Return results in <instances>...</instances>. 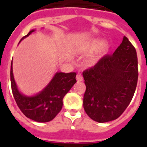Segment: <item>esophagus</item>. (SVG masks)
Masks as SVG:
<instances>
[{"label": "esophagus", "mask_w": 147, "mask_h": 147, "mask_svg": "<svg viewBox=\"0 0 147 147\" xmlns=\"http://www.w3.org/2000/svg\"><path fill=\"white\" fill-rule=\"evenodd\" d=\"M76 79H77V81H78V82H82V81L83 80L82 76L80 73H78V75L76 76Z\"/></svg>", "instance_id": "esophagus-1"}]
</instances>
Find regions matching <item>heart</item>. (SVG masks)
Segmentation results:
<instances>
[{"label":"heart","instance_id":"obj_1","mask_svg":"<svg viewBox=\"0 0 147 147\" xmlns=\"http://www.w3.org/2000/svg\"><path fill=\"white\" fill-rule=\"evenodd\" d=\"M85 49L89 53L95 52L94 55L90 57L89 59L91 62H95L106 53L108 49V44L107 42H105L103 40H94L88 43Z\"/></svg>","mask_w":147,"mask_h":147}]
</instances>
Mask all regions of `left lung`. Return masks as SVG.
Returning <instances> with one entry per match:
<instances>
[{
    "mask_svg": "<svg viewBox=\"0 0 147 147\" xmlns=\"http://www.w3.org/2000/svg\"><path fill=\"white\" fill-rule=\"evenodd\" d=\"M136 49L127 38L112 55L103 56L83 71V106L90 118L105 123L118 118L132 100L138 79Z\"/></svg>",
    "mask_w": 147,
    "mask_h": 147,
    "instance_id": "left-lung-1",
    "label": "left lung"
}]
</instances>
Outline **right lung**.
I'll return each mask as SVG.
<instances>
[{"label":"right lung","mask_w":147,"mask_h":147,"mask_svg":"<svg viewBox=\"0 0 147 147\" xmlns=\"http://www.w3.org/2000/svg\"><path fill=\"white\" fill-rule=\"evenodd\" d=\"M36 30H32L22 38L27 37ZM10 66V82L13 98L23 114L36 122L45 123L52 121L62 107V99L76 82V72H56L49 83L38 94L26 96L18 90Z\"/></svg>","instance_id":"1"}]
</instances>
